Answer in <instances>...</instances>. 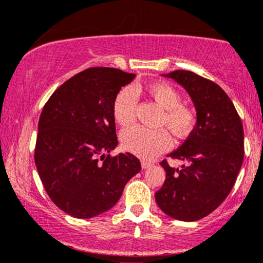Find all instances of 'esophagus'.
<instances>
[{
    "label": "esophagus",
    "instance_id": "34e87169",
    "mask_svg": "<svg viewBox=\"0 0 263 263\" xmlns=\"http://www.w3.org/2000/svg\"><path fill=\"white\" fill-rule=\"evenodd\" d=\"M141 165H142V168H143V170H147V168H149L151 165H152V163H149V162H146V161H142Z\"/></svg>",
    "mask_w": 263,
    "mask_h": 263
}]
</instances>
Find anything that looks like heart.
Masks as SVG:
<instances>
[{"label":"heart","instance_id":"heart-1","mask_svg":"<svg viewBox=\"0 0 263 263\" xmlns=\"http://www.w3.org/2000/svg\"><path fill=\"white\" fill-rule=\"evenodd\" d=\"M136 87H123L117 92L112 104V115L119 125L128 126L136 120ZM144 91L163 108L159 125L167 126L179 138L192 134L198 123L197 110L192 105L182 102L178 89L165 81H156L147 85ZM121 142L123 148L128 152L143 159H151L170 148L172 138L165 128L151 129L134 126L122 132Z\"/></svg>","mask_w":263,"mask_h":263}]
</instances>
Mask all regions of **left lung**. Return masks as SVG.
Instances as JSON below:
<instances>
[{"label":"left lung","mask_w":263,"mask_h":263,"mask_svg":"<svg viewBox=\"0 0 263 263\" xmlns=\"http://www.w3.org/2000/svg\"><path fill=\"white\" fill-rule=\"evenodd\" d=\"M172 78L185 87L198 114V123L179 148L170 153L182 159L180 170L167 159L164 184L156 193L163 213L182 221H195L213 213L234 186L243 161V127L236 108L218 84L189 70Z\"/></svg>","instance_id":"8db88e82"}]
</instances>
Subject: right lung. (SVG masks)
Instances as JSON below:
<instances>
[{
    "mask_svg": "<svg viewBox=\"0 0 263 263\" xmlns=\"http://www.w3.org/2000/svg\"><path fill=\"white\" fill-rule=\"evenodd\" d=\"M135 74L89 68L52 93L38 122L34 162L42 183L59 209L74 218L105 213L141 171L131 153L107 155L117 146L112 104Z\"/></svg>",
    "mask_w": 263,
    "mask_h": 263,
    "instance_id": "right-lung-1",
    "label": "right lung"
}]
</instances>
